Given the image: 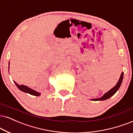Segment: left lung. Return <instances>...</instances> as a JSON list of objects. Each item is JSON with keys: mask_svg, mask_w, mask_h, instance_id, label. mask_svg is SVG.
<instances>
[{"mask_svg": "<svg viewBox=\"0 0 133 133\" xmlns=\"http://www.w3.org/2000/svg\"><path fill=\"white\" fill-rule=\"evenodd\" d=\"M123 72H122V73L121 74L120 77L119 78L118 82H117V83L116 84V85L115 87H114L111 90H110L108 92L105 93L104 95L102 96V97H99V98H95V99H91V101H104L106 100L107 99L110 98V97H112V96L114 95L116 92L118 90L119 88H120L121 85H122V81H123Z\"/></svg>", "mask_w": 133, "mask_h": 133, "instance_id": "1", "label": "left lung"}]
</instances>
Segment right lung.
Here are the masks:
<instances>
[{
    "mask_svg": "<svg viewBox=\"0 0 133 133\" xmlns=\"http://www.w3.org/2000/svg\"><path fill=\"white\" fill-rule=\"evenodd\" d=\"M9 67H10V62H9V64H8V69H9ZM14 83H15V85H16V87H18V88L19 89V90L22 91L24 92V93H29L30 95H33V96H38L40 95V93H38V92L36 91L33 90V89L29 88L28 87L25 86V85H19V84H18L15 82H14Z\"/></svg>",
    "mask_w": 133,
    "mask_h": 133,
    "instance_id": "add662e5",
    "label": "right lung"
}]
</instances>
